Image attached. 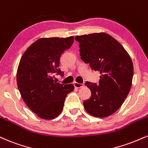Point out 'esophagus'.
I'll return each instance as SVG.
<instances>
[{"label":"esophagus","mask_w":148,"mask_h":148,"mask_svg":"<svg viewBox=\"0 0 148 148\" xmlns=\"http://www.w3.org/2000/svg\"><path fill=\"white\" fill-rule=\"evenodd\" d=\"M74 87H75L76 88H82V87H83V84H82V83H76V82H75L74 83Z\"/></svg>","instance_id":"34e87169"}]
</instances>
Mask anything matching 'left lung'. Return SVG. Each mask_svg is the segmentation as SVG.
<instances>
[{
	"mask_svg": "<svg viewBox=\"0 0 148 148\" xmlns=\"http://www.w3.org/2000/svg\"><path fill=\"white\" fill-rule=\"evenodd\" d=\"M81 59L100 73L99 84L85 82L91 97L83 102L94 117L104 118L118 110L130 90L133 78L131 57L121 44L104 32L76 36Z\"/></svg>",
	"mask_w": 148,
	"mask_h": 148,
	"instance_id": "obj_1",
	"label": "left lung"
}]
</instances>
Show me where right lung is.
I'll list each match as a JSON object with an SVG mask.
<instances>
[{
    "label": "right lung",
    "mask_w": 148,
    "mask_h": 148,
    "mask_svg": "<svg viewBox=\"0 0 148 148\" xmlns=\"http://www.w3.org/2000/svg\"><path fill=\"white\" fill-rule=\"evenodd\" d=\"M74 40V36L39 38L21 57L16 72L18 88L25 104L40 119L58 116L67 95L74 90V85L53 79L55 73H63L59 68L60 56Z\"/></svg>",
    "instance_id": "add662e5"
}]
</instances>
